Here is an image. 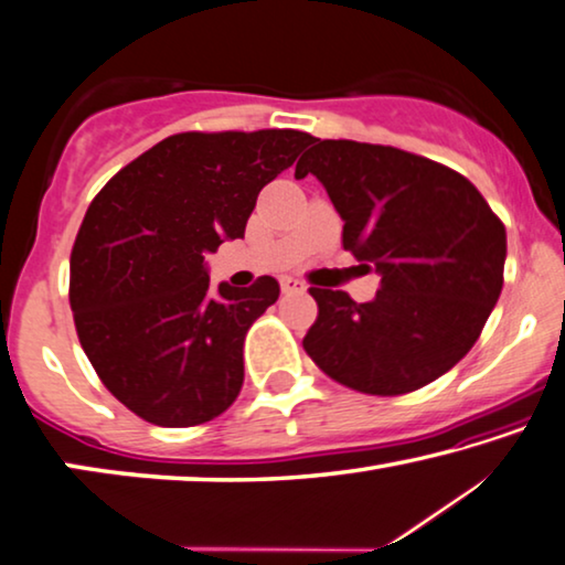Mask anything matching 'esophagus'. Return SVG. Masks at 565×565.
<instances>
[{"label": "esophagus", "instance_id": "1", "mask_svg": "<svg viewBox=\"0 0 565 565\" xmlns=\"http://www.w3.org/2000/svg\"><path fill=\"white\" fill-rule=\"evenodd\" d=\"M281 291H284V294L305 291V284H301L299 279H294V276H284V279H281Z\"/></svg>", "mask_w": 565, "mask_h": 565}]
</instances>
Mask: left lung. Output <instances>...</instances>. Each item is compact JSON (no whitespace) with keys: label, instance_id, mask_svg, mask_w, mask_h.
Here are the masks:
<instances>
[{"label":"left lung","instance_id":"obj_1","mask_svg":"<svg viewBox=\"0 0 565 565\" xmlns=\"http://www.w3.org/2000/svg\"><path fill=\"white\" fill-rule=\"evenodd\" d=\"M315 174L340 217L342 246L381 274L373 301L317 289L307 355L367 395L418 391L471 350L502 291L508 235L465 174L411 151L315 139ZM365 264V266H367Z\"/></svg>","mask_w":565,"mask_h":565}]
</instances>
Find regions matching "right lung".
<instances>
[{
	"label": "right lung",
	"instance_id": "right-lung-1",
	"mask_svg": "<svg viewBox=\"0 0 565 565\" xmlns=\"http://www.w3.org/2000/svg\"><path fill=\"white\" fill-rule=\"evenodd\" d=\"M315 137L297 129L182 131L116 172L71 254L81 348L116 401L154 426L221 416L243 385V340L279 281L210 289L205 256L243 238L258 192Z\"/></svg>",
	"mask_w": 565,
	"mask_h": 565
}]
</instances>
